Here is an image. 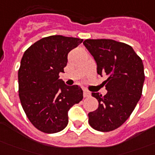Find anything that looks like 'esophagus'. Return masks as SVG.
Returning a JSON list of instances; mask_svg holds the SVG:
<instances>
[{
	"label": "esophagus",
	"instance_id": "1",
	"mask_svg": "<svg viewBox=\"0 0 155 155\" xmlns=\"http://www.w3.org/2000/svg\"><path fill=\"white\" fill-rule=\"evenodd\" d=\"M90 92H87V90H84V97H90Z\"/></svg>",
	"mask_w": 155,
	"mask_h": 155
}]
</instances>
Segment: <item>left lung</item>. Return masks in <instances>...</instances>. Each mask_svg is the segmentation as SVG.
<instances>
[{
    "label": "left lung",
    "instance_id": "1",
    "mask_svg": "<svg viewBox=\"0 0 155 155\" xmlns=\"http://www.w3.org/2000/svg\"><path fill=\"white\" fill-rule=\"evenodd\" d=\"M94 58L97 73L107 93L92 92L99 106L88 113V123L94 130L108 132L120 127L139 101L145 80L142 58L130 45L112 39H86L83 42Z\"/></svg>",
    "mask_w": 155,
    "mask_h": 155
}]
</instances>
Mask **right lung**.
I'll use <instances>...</instances> for the list:
<instances>
[{"label":"right lung","instance_id":"add662e5","mask_svg":"<svg viewBox=\"0 0 155 155\" xmlns=\"http://www.w3.org/2000/svg\"><path fill=\"white\" fill-rule=\"evenodd\" d=\"M83 39L52 35L31 45L18 70V92L28 119L38 130L54 134L68 125V111L83 100L78 85L68 86L59 79L68 54Z\"/></svg>","mask_w":155,"mask_h":155}]
</instances>
